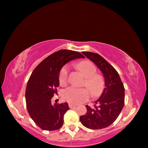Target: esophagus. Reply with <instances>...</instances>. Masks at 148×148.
Wrapping results in <instances>:
<instances>
[{
  "mask_svg": "<svg viewBox=\"0 0 148 148\" xmlns=\"http://www.w3.org/2000/svg\"><path fill=\"white\" fill-rule=\"evenodd\" d=\"M76 106H76V105H74V104H72V103H69V108H76Z\"/></svg>",
  "mask_w": 148,
  "mask_h": 148,
  "instance_id": "obj_1",
  "label": "esophagus"
}]
</instances>
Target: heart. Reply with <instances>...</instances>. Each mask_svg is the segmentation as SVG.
I'll return each mask as SVG.
<instances>
[{
    "instance_id": "1",
    "label": "heart",
    "mask_w": 148,
    "mask_h": 148,
    "mask_svg": "<svg viewBox=\"0 0 148 148\" xmlns=\"http://www.w3.org/2000/svg\"><path fill=\"white\" fill-rule=\"evenodd\" d=\"M77 67L85 77L83 85L87 88L70 87L63 92V99L72 104H79L88 101L90 94L93 97H99L106 86L105 79L101 74H97V67L91 61L83 60L77 64ZM68 75L69 67L65 65L60 69L58 76L60 85L64 86L67 84Z\"/></svg>"
}]
</instances>
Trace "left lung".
Here are the masks:
<instances>
[{"label":"left lung","instance_id":"8db88e82","mask_svg":"<svg viewBox=\"0 0 148 148\" xmlns=\"http://www.w3.org/2000/svg\"><path fill=\"white\" fill-rule=\"evenodd\" d=\"M82 53L102 72L106 88L101 97L94 102V108L85 106L87 113L80 117V121L90 129H103L112 124L120 114L125 102V88L118 72L105 58L97 53Z\"/></svg>","mask_w":148,"mask_h":148}]
</instances>
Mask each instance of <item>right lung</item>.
<instances>
[{
    "label": "right lung",
    "mask_w": 148,
    "mask_h": 148,
    "mask_svg": "<svg viewBox=\"0 0 148 148\" xmlns=\"http://www.w3.org/2000/svg\"><path fill=\"white\" fill-rule=\"evenodd\" d=\"M79 58L84 56L78 51L60 49L39 63L30 76L25 90L27 109L43 130H56L63 125L64 114L69 109L68 103L52 106L51 99L59 86L60 69L67 62Z\"/></svg>",
    "instance_id": "obj_1"
}]
</instances>
